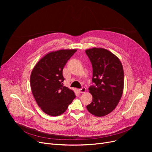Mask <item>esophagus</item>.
Segmentation results:
<instances>
[{"label":"esophagus","mask_w":152,"mask_h":152,"mask_svg":"<svg viewBox=\"0 0 152 152\" xmlns=\"http://www.w3.org/2000/svg\"><path fill=\"white\" fill-rule=\"evenodd\" d=\"M78 91H79V92H80V93H85L87 90H86V87H82L81 89H79Z\"/></svg>","instance_id":"esophagus-1"}]
</instances>
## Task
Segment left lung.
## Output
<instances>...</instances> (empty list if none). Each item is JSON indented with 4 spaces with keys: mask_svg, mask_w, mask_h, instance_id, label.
Returning a JSON list of instances; mask_svg holds the SVG:
<instances>
[{
    "mask_svg": "<svg viewBox=\"0 0 152 152\" xmlns=\"http://www.w3.org/2000/svg\"><path fill=\"white\" fill-rule=\"evenodd\" d=\"M93 68L92 82L89 90L92 102L87 109L94 116H104L113 111L120 100L124 89V71L115 55L103 48L86 50Z\"/></svg>",
    "mask_w": 152,
    "mask_h": 152,
    "instance_id": "8db88e82",
    "label": "left lung"
}]
</instances>
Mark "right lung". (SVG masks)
<instances>
[{"instance_id": "add662e5", "label": "right lung", "mask_w": 152, "mask_h": 152, "mask_svg": "<svg viewBox=\"0 0 152 152\" xmlns=\"http://www.w3.org/2000/svg\"><path fill=\"white\" fill-rule=\"evenodd\" d=\"M76 51L63 49L48 53L31 72L32 92L38 106L47 115L57 116L63 114L76 97L73 91L63 86V69Z\"/></svg>"}]
</instances>
